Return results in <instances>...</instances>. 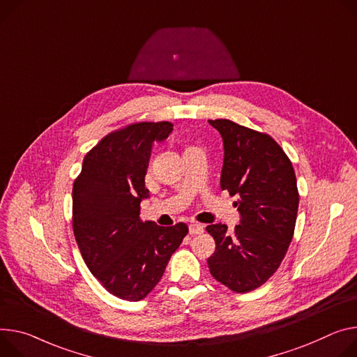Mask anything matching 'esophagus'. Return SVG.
<instances>
[{
    "mask_svg": "<svg viewBox=\"0 0 357 357\" xmlns=\"http://www.w3.org/2000/svg\"><path fill=\"white\" fill-rule=\"evenodd\" d=\"M204 232V226L199 223H190L189 225V234L190 235H201Z\"/></svg>",
    "mask_w": 357,
    "mask_h": 357,
    "instance_id": "34e87169",
    "label": "esophagus"
}]
</instances>
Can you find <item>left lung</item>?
<instances>
[{
  "mask_svg": "<svg viewBox=\"0 0 357 357\" xmlns=\"http://www.w3.org/2000/svg\"><path fill=\"white\" fill-rule=\"evenodd\" d=\"M209 123L223 141L220 188L238 197L241 222L232 234L222 223L206 226L216 243L208 268L218 282L245 294L278 271L294 238L299 208L296 175L269 135L229 119Z\"/></svg>",
  "mask_w": 357,
  "mask_h": 357,
  "instance_id": "obj_1",
  "label": "left lung"
}]
</instances>
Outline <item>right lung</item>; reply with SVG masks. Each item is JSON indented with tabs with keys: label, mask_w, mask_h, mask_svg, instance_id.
<instances>
[{
	"label": "right lung",
	"mask_w": 357,
	"mask_h": 357,
	"mask_svg": "<svg viewBox=\"0 0 357 357\" xmlns=\"http://www.w3.org/2000/svg\"><path fill=\"white\" fill-rule=\"evenodd\" d=\"M171 122H138L108 134L84 158L73 188V228L91 273L114 296L138 302L158 284L188 234L185 223L139 219L153 142Z\"/></svg>",
	"instance_id": "add662e5"
}]
</instances>
